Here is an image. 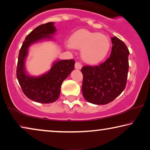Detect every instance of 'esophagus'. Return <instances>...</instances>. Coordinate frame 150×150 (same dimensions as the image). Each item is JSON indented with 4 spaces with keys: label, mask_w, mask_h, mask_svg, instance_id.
<instances>
[{
    "label": "esophagus",
    "mask_w": 150,
    "mask_h": 150,
    "mask_svg": "<svg viewBox=\"0 0 150 150\" xmlns=\"http://www.w3.org/2000/svg\"><path fill=\"white\" fill-rule=\"evenodd\" d=\"M75 67L76 69H81V67H82V65L79 62H75Z\"/></svg>",
    "instance_id": "1"
}]
</instances>
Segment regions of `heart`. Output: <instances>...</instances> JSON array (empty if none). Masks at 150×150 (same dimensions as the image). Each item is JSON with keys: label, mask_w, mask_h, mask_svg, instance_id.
<instances>
[{"label": "heart", "mask_w": 150, "mask_h": 150, "mask_svg": "<svg viewBox=\"0 0 150 150\" xmlns=\"http://www.w3.org/2000/svg\"><path fill=\"white\" fill-rule=\"evenodd\" d=\"M67 43V47L81 50V57L88 64H95L104 60L111 49L108 37L98 32H90L85 29L78 30L73 34Z\"/></svg>", "instance_id": "1"}]
</instances>
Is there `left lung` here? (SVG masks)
<instances>
[{
  "label": "left lung",
  "mask_w": 150,
  "mask_h": 150,
  "mask_svg": "<svg viewBox=\"0 0 150 150\" xmlns=\"http://www.w3.org/2000/svg\"><path fill=\"white\" fill-rule=\"evenodd\" d=\"M110 57L97 66L81 68L84 98L96 105H105L113 101L125 89L128 72L129 51L122 40L111 38Z\"/></svg>",
  "instance_id": "obj_1"
}]
</instances>
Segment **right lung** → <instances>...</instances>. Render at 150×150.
I'll list each match as a JSON object with an SVG mask.
<instances>
[{"instance_id":"right-lung-1","label":"right lung","mask_w":150,"mask_h":150,"mask_svg":"<svg viewBox=\"0 0 150 150\" xmlns=\"http://www.w3.org/2000/svg\"><path fill=\"white\" fill-rule=\"evenodd\" d=\"M56 28L53 22L41 24L27 35L20 48L17 64V79L23 92L30 100L41 103H54L58 98L62 81L75 68V60H61L55 62L50 71L39 77L26 74L24 60L31 44L43 39H51Z\"/></svg>"}]
</instances>
